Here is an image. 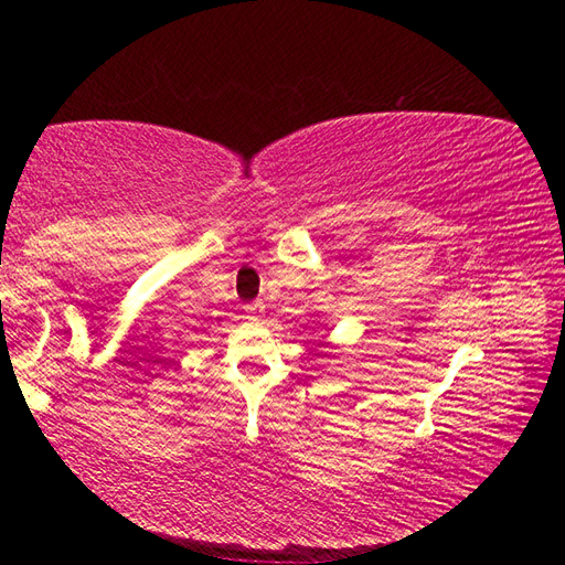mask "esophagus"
Wrapping results in <instances>:
<instances>
[{"label":"esophagus","instance_id":"34e87169","mask_svg":"<svg viewBox=\"0 0 565 565\" xmlns=\"http://www.w3.org/2000/svg\"><path fill=\"white\" fill-rule=\"evenodd\" d=\"M247 313H249V318H252V320H255L259 313H264V303H262V301L249 303V306H247Z\"/></svg>","mask_w":565,"mask_h":565}]
</instances>
